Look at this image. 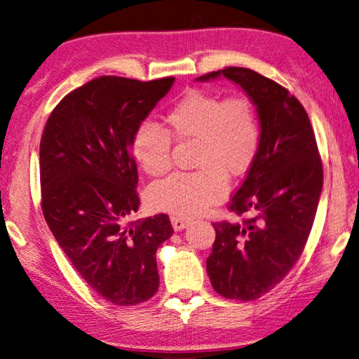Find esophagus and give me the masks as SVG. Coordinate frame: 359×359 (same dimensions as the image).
<instances>
[{
	"instance_id": "esophagus-1",
	"label": "esophagus",
	"mask_w": 359,
	"mask_h": 359,
	"mask_svg": "<svg viewBox=\"0 0 359 359\" xmlns=\"http://www.w3.org/2000/svg\"><path fill=\"white\" fill-rule=\"evenodd\" d=\"M171 223H172V228L175 231H182V229L188 226V223H190V222H188V218H185V217L172 215L171 217Z\"/></svg>"
}]
</instances>
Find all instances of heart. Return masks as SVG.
Listing matches in <instances>:
<instances>
[{"label": "heart", "mask_w": 359, "mask_h": 359, "mask_svg": "<svg viewBox=\"0 0 359 359\" xmlns=\"http://www.w3.org/2000/svg\"><path fill=\"white\" fill-rule=\"evenodd\" d=\"M166 131L144 121L133 133V156L149 175L166 174L172 166V142L194 141L193 172H177L150 188L156 209L194 217L226 196L228 175L239 177L253 165L261 144L257 109L245 96L188 90L165 115Z\"/></svg>", "instance_id": "heart-1"}]
</instances>
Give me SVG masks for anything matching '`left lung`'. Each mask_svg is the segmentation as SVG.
I'll list each match as a JSON object with an SVG mask.
<instances>
[{
    "label": "left lung",
    "instance_id": "left-lung-1",
    "mask_svg": "<svg viewBox=\"0 0 359 359\" xmlns=\"http://www.w3.org/2000/svg\"><path fill=\"white\" fill-rule=\"evenodd\" d=\"M226 77L257 106L261 144L229 210L255 217L214 223L215 242L205 261L210 283L228 299H258L299 259L317 214L323 166L306 109L282 85L247 68L198 77Z\"/></svg>",
    "mask_w": 359,
    "mask_h": 359
}]
</instances>
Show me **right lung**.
I'll list each match as a JSON object with an SVG mask.
<instances>
[{"label":"right lung","mask_w":359,"mask_h":359,"mask_svg":"<svg viewBox=\"0 0 359 359\" xmlns=\"http://www.w3.org/2000/svg\"><path fill=\"white\" fill-rule=\"evenodd\" d=\"M174 81L96 77L58 102L41 137L42 214L74 269L115 306L156 293L155 255L174 233L166 214L130 222L141 204L133 133Z\"/></svg>","instance_id":"obj_1"}]
</instances>
